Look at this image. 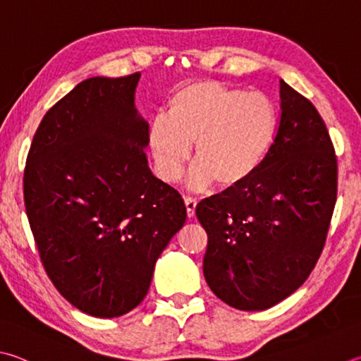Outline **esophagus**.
<instances>
[{"label":"esophagus","mask_w":361,"mask_h":361,"mask_svg":"<svg viewBox=\"0 0 361 361\" xmlns=\"http://www.w3.org/2000/svg\"><path fill=\"white\" fill-rule=\"evenodd\" d=\"M185 205H186L188 218H194L195 207H197V200H195L194 197H189V195H186V197H185Z\"/></svg>","instance_id":"obj_1"}]
</instances>
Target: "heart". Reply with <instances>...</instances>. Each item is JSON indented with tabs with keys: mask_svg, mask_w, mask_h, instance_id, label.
<instances>
[{
	"mask_svg": "<svg viewBox=\"0 0 361 361\" xmlns=\"http://www.w3.org/2000/svg\"><path fill=\"white\" fill-rule=\"evenodd\" d=\"M276 129V109L265 94L202 80L170 96L167 116L154 118L148 143L164 181L180 178L195 143L197 164L189 173V185L202 189L218 181L219 188L233 189L262 167Z\"/></svg>",
	"mask_w": 361,
	"mask_h": 361,
	"instance_id": "1",
	"label": "heart"
}]
</instances>
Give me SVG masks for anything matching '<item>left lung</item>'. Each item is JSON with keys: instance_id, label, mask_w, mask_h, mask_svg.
Here are the masks:
<instances>
[{"instance_id": "left-lung-1", "label": "left lung", "mask_w": 361, "mask_h": 361, "mask_svg": "<svg viewBox=\"0 0 361 361\" xmlns=\"http://www.w3.org/2000/svg\"><path fill=\"white\" fill-rule=\"evenodd\" d=\"M281 114L265 162L245 185L202 200L203 274L216 297L262 311L305 283L325 246L338 194V159L310 99L279 82Z\"/></svg>"}]
</instances>
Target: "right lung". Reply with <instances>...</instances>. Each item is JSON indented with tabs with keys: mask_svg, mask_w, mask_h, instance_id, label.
<instances>
[{
	"mask_svg": "<svg viewBox=\"0 0 361 361\" xmlns=\"http://www.w3.org/2000/svg\"><path fill=\"white\" fill-rule=\"evenodd\" d=\"M139 78L78 83L44 115L26 156L23 200L39 257L58 292L94 317L140 305L186 221L180 192L148 167Z\"/></svg>",
	"mask_w": 361,
	"mask_h": 361,
	"instance_id": "add662e5",
	"label": "right lung"
}]
</instances>
